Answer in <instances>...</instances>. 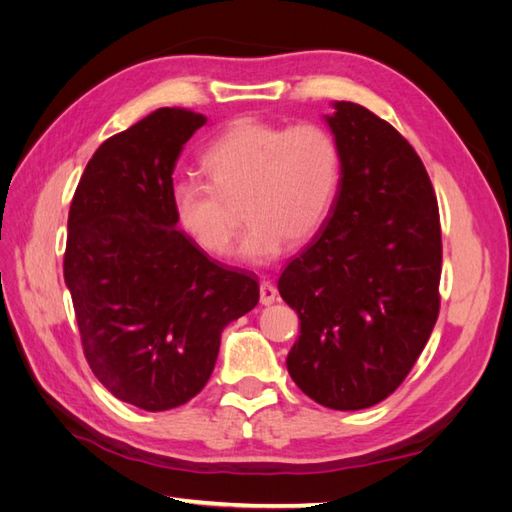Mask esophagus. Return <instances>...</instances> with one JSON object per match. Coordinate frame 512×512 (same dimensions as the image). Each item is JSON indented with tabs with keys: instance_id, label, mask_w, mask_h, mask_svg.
I'll return each instance as SVG.
<instances>
[{
	"instance_id": "1",
	"label": "esophagus",
	"mask_w": 512,
	"mask_h": 512,
	"mask_svg": "<svg viewBox=\"0 0 512 512\" xmlns=\"http://www.w3.org/2000/svg\"><path fill=\"white\" fill-rule=\"evenodd\" d=\"M277 288L270 284L268 279H262L259 281V301H262V306H273V303L277 301Z\"/></svg>"
}]
</instances>
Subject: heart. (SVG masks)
Masks as SVG:
<instances>
[{"label":"heart","instance_id":"obj_1","mask_svg":"<svg viewBox=\"0 0 512 512\" xmlns=\"http://www.w3.org/2000/svg\"><path fill=\"white\" fill-rule=\"evenodd\" d=\"M206 179L180 178L171 209L180 231L206 255L226 257L239 231L242 204L248 233L242 253L268 262L288 242L319 233L341 184V149L328 127L312 121L281 125L244 116L226 127L202 156Z\"/></svg>","mask_w":512,"mask_h":512}]
</instances>
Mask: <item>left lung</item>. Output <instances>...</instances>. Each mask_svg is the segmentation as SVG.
<instances>
[{
  "instance_id": "obj_1",
  "label": "left lung",
  "mask_w": 512,
  "mask_h": 512,
  "mask_svg": "<svg viewBox=\"0 0 512 512\" xmlns=\"http://www.w3.org/2000/svg\"><path fill=\"white\" fill-rule=\"evenodd\" d=\"M339 195L279 277L301 319L288 372L323 407L385 400L418 361L440 314L442 231L429 173L394 125L339 101Z\"/></svg>"
}]
</instances>
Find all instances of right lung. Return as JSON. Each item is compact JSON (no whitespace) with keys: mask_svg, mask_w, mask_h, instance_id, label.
Masks as SVG:
<instances>
[{"mask_svg":"<svg viewBox=\"0 0 512 512\" xmlns=\"http://www.w3.org/2000/svg\"><path fill=\"white\" fill-rule=\"evenodd\" d=\"M206 116L160 107L94 151L68 215L63 277L85 361L112 394L167 411L200 394L228 323L259 281L224 268L182 231L173 167Z\"/></svg>","mask_w":512,"mask_h":512,"instance_id":"add662e5","label":"right lung"}]
</instances>
